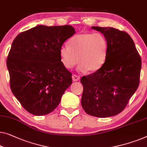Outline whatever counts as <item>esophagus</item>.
<instances>
[{"mask_svg": "<svg viewBox=\"0 0 147 147\" xmlns=\"http://www.w3.org/2000/svg\"><path fill=\"white\" fill-rule=\"evenodd\" d=\"M80 76H78L77 75H73L72 76V80H73L74 82H78V81L80 80Z\"/></svg>", "mask_w": 147, "mask_h": 147, "instance_id": "1", "label": "esophagus"}]
</instances>
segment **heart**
Listing matches in <instances>:
<instances>
[{
    "instance_id": "obj_1",
    "label": "heart",
    "mask_w": 147,
    "mask_h": 147,
    "mask_svg": "<svg viewBox=\"0 0 147 147\" xmlns=\"http://www.w3.org/2000/svg\"><path fill=\"white\" fill-rule=\"evenodd\" d=\"M108 52V42L103 34L87 32L79 34L59 50L63 65L71 68L78 61V69L84 71L94 72L105 62Z\"/></svg>"
}]
</instances>
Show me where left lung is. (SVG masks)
Returning <instances> with one entry per match:
<instances>
[{
	"label": "left lung",
	"instance_id": "left-lung-1",
	"mask_svg": "<svg viewBox=\"0 0 147 147\" xmlns=\"http://www.w3.org/2000/svg\"><path fill=\"white\" fill-rule=\"evenodd\" d=\"M108 42L105 62L94 73L81 78L82 105L97 117L116 115L126 107L139 85L141 59L127 32L111 27L92 26Z\"/></svg>",
	"mask_w": 147,
	"mask_h": 147
}]
</instances>
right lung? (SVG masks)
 <instances>
[{
    "label": "right lung",
    "instance_id": "add662e5",
    "mask_svg": "<svg viewBox=\"0 0 147 147\" xmlns=\"http://www.w3.org/2000/svg\"><path fill=\"white\" fill-rule=\"evenodd\" d=\"M76 33L69 25H39L19 34L6 60L12 93L34 115H45L60 103L72 83L61 61L59 50Z\"/></svg>",
    "mask_w": 147,
    "mask_h": 147
}]
</instances>
